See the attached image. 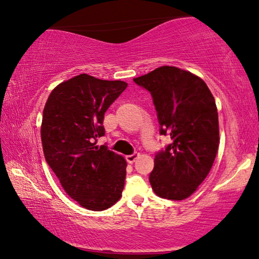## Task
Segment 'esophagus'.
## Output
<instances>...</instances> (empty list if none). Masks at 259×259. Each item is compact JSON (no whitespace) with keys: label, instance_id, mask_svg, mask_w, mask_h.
Here are the masks:
<instances>
[{"label":"esophagus","instance_id":"1","mask_svg":"<svg viewBox=\"0 0 259 259\" xmlns=\"http://www.w3.org/2000/svg\"><path fill=\"white\" fill-rule=\"evenodd\" d=\"M138 157H140V154H138V152H135L133 155H128L125 158H126V162L130 163V164H133Z\"/></svg>","mask_w":259,"mask_h":259}]
</instances>
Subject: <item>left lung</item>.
<instances>
[{"mask_svg":"<svg viewBox=\"0 0 259 259\" xmlns=\"http://www.w3.org/2000/svg\"><path fill=\"white\" fill-rule=\"evenodd\" d=\"M150 92L161 135L172 142L155 156L149 176L158 197L182 201L194 194L209 175L220 145L214 98L201 77L163 65L134 78Z\"/></svg>","mask_w":259,"mask_h":259,"instance_id":"1","label":"left lung"}]
</instances>
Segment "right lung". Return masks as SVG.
Here are the masks:
<instances>
[{"label":"right lung","instance_id":"obj_1","mask_svg":"<svg viewBox=\"0 0 259 259\" xmlns=\"http://www.w3.org/2000/svg\"><path fill=\"white\" fill-rule=\"evenodd\" d=\"M126 87L81 74L60 83L43 109L46 161L69 197L88 210L109 209L122 197L126 161L96 140L104 136V112Z\"/></svg>","mask_w":259,"mask_h":259}]
</instances>
